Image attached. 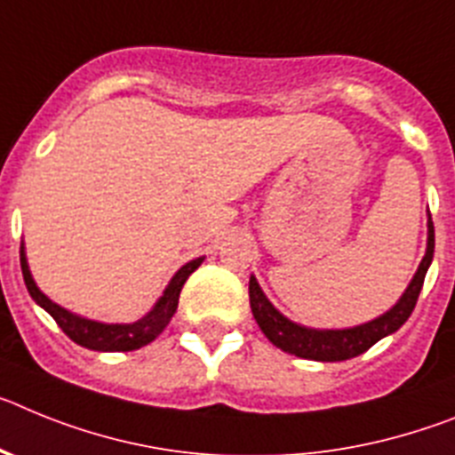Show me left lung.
Segmentation results:
<instances>
[{
	"mask_svg": "<svg viewBox=\"0 0 455 455\" xmlns=\"http://www.w3.org/2000/svg\"><path fill=\"white\" fill-rule=\"evenodd\" d=\"M433 251H435V228H433V222H428V250H426L424 260H421L417 275L410 282L408 291L403 293V298L398 299L394 309H389L375 321L366 323V325L353 327V330H307L302 325H295L267 302L254 276L250 279L251 314H254L263 334L276 347H282L283 353H291L302 359H315V362L353 359L357 355L366 353L373 343L396 331L403 323L408 321L410 314L414 311L419 293H421V286H424L426 272H428L430 260H433Z\"/></svg>",
	"mask_w": 455,
	"mask_h": 455,
	"instance_id": "obj_1",
	"label": "left lung"
}]
</instances>
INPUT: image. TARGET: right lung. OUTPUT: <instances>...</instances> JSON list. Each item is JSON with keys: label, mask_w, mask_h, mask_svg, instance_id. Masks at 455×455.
I'll use <instances>...</instances> for the list:
<instances>
[{"label": "right lung", "mask_w": 455, "mask_h": 455, "mask_svg": "<svg viewBox=\"0 0 455 455\" xmlns=\"http://www.w3.org/2000/svg\"><path fill=\"white\" fill-rule=\"evenodd\" d=\"M204 259L189 260L188 266L180 267L173 279L169 282V286L164 288L162 298L157 299L156 309L148 315H144L141 321L132 323V325H105V323L96 321H86V318H80V315H73L70 311L61 309L59 304H54L52 299H47L45 295L41 293L31 279V272L27 267L25 251H20V266H22V276H25L27 291L47 314L52 315L57 325L66 331V337L70 341H75L77 346L89 347V350H102V353H128V350H137V347L151 343L153 339H157L164 327L169 325L172 315L176 314V307H179L180 291H183V283L188 282V276L201 266Z\"/></svg>", "instance_id": "obj_1"}]
</instances>
